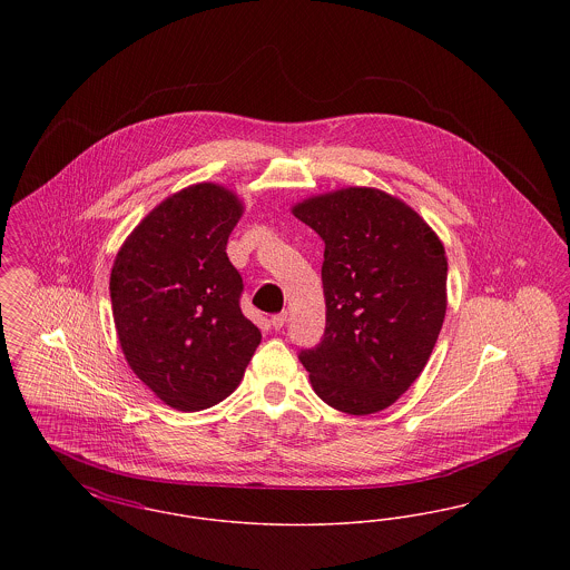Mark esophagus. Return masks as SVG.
<instances>
[{
    "label": "esophagus",
    "instance_id": "34e87169",
    "mask_svg": "<svg viewBox=\"0 0 570 570\" xmlns=\"http://www.w3.org/2000/svg\"><path fill=\"white\" fill-rule=\"evenodd\" d=\"M286 318H288V314L286 312H282V314H275L272 316V326L277 331V328H282V326L286 325Z\"/></svg>",
    "mask_w": 570,
    "mask_h": 570
}]
</instances>
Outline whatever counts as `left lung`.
Wrapping results in <instances>:
<instances>
[{"label": "left lung", "instance_id": "8db88e82", "mask_svg": "<svg viewBox=\"0 0 570 570\" xmlns=\"http://www.w3.org/2000/svg\"><path fill=\"white\" fill-rule=\"evenodd\" d=\"M293 214L325 242V335L298 361L328 406L380 412L434 351L446 314L444 245L404 200L376 188L312 196Z\"/></svg>", "mask_w": 570, "mask_h": 570}]
</instances>
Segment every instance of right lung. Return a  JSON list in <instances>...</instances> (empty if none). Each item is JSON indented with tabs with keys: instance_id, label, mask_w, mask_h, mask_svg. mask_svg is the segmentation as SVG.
Returning <instances> with one entry per match:
<instances>
[{
	"instance_id": "obj_1",
	"label": "right lung",
	"mask_w": 570,
	"mask_h": 570,
	"mask_svg": "<svg viewBox=\"0 0 570 570\" xmlns=\"http://www.w3.org/2000/svg\"><path fill=\"white\" fill-rule=\"evenodd\" d=\"M242 214L235 191L184 188L147 214L112 263L110 303L126 361L184 412L226 400L261 344L239 307L244 279L226 256Z\"/></svg>"
}]
</instances>
